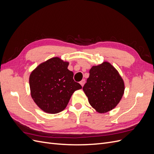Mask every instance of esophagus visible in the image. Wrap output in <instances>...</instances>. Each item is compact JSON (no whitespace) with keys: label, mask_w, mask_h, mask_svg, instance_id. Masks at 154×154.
Masks as SVG:
<instances>
[{"label":"esophagus","mask_w":154,"mask_h":154,"mask_svg":"<svg viewBox=\"0 0 154 154\" xmlns=\"http://www.w3.org/2000/svg\"><path fill=\"white\" fill-rule=\"evenodd\" d=\"M85 80H84V79H83V80H82L80 82V83L81 84V85L83 87V85H84V84H85Z\"/></svg>","instance_id":"obj_1"}]
</instances>
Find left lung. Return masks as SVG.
<instances>
[{
	"label": "left lung",
	"instance_id": "left-lung-1",
	"mask_svg": "<svg viewBox=\"0 0 154 154\" xmlns=\"http://www.w3.org/2000/svg\"><path fill=\"white\" fill-rule=\"evenodd\" d=\"M83 90L90 105L99 113L112 110L119 103L124 94L123 78L107 62L92 66Z\"/></svg>",
	"mask_w": 154,
	"mask_h": 154
}]
</instances>
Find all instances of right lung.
Listing matches in <instances>:
<instances>
[{
  "mask_svg": "<svg viewBox=\"0 0 154 154\" xmlns=\"http://www.w3.org/2000/svg\"><path fill=\"white\" fill-rule=\"evenodd\" d=\"M68 62L54 57L40 63L29 76L31 95L46 113L57 114L67 106L74 92L82 88L73 80Z\"/></svg>",
  "mask_w": 154,
  "mask_h": 154,
  "instance_id": "1",
  "label": "right lung"
}]
</instances>
